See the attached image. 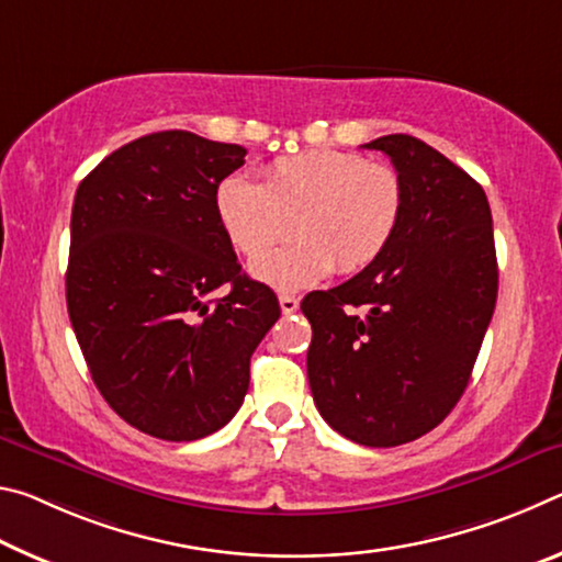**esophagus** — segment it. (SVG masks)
<instances>
[{"label": "esophagus", "instance_id": "esophagus-1", "mask_svg": "<svg viewBox=\"0 0 562 562\" xmlns=\"http://www.w3.org/2000/svg\"><path fill=\"white\" fill-rule=\"evenodd\" d=\"M279 303H281L283 314H293V311H299V299L296 296H289V293H283V296H279Z\"/></svg>", "mask_w": 562, "mask_h": 562}]
</instances>
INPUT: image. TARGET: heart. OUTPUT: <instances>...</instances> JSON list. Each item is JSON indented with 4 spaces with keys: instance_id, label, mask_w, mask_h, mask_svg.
Listing matches in <instances>:
<instances>
[{
    "instance_id": "heart-1",
    "label": "heart",
    "mask_w": 562,
    "mask_h": 562,
    "mask_svg": "<svg viewBox=\"0 0 562 562\" xmlns=\"http://www.w3.org/2000/svg\"><path fill=\"white\" fill-rule=\"evenodd\" d=\"M406 211L398 169L356 151L316 149L276 159L266 181L232 173L216 189L228 241L258 256L290 233L296 243L251 263L256 279L281 291L316 286L330 271L358 273L379 261Z\"/></svg>"
}]
</instances>
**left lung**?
<instances>
[{"label": "left lung", "mask_w": 562, "mask_h": 562, "mask_svg": "<svg viewBox=\"0 0 562 562\" xmlns=\"http://www.w3.org/2000/svg\"><path fill=\"white\" fill-rule=\"evenodd\" d=\"M363 146L391 156L406 211L379 261L301 301L314 328L306 368L330 428L393 448L426 436L461 401L498 299V261L473 177L408 134Z\"/></svg>", "instance_id": "1"}]
</instances>
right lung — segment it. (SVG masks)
<instances>
[{
    "mask_svg": "<svg viewBox=\"0 0 562 562\" xmlns=\"http://www.w3.org/2000/svg\"><path fill=\"white\" fill-rule=\"evenodd\" d=\"M244 156L238 144L156 132L109 154L74 196L71 328L104 401L154 438L224 428L281 316L276 293L241 273L216 214L218 183ZM218 288L225 296L209 300Z\"/></svg>",
    "mask_w": 562,
    "mask_h": 562,
    "instance_id": "right-lung-1",
    "label": "right lung"
}]
</instances>
